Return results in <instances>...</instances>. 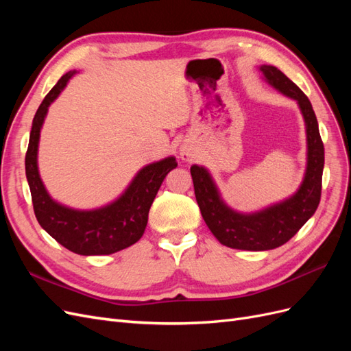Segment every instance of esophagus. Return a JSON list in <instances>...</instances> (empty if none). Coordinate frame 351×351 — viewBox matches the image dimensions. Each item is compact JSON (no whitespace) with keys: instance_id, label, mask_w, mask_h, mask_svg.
I'll list each match as a JSON object with an SVG mask.
<instances>
[{"instance_id":"1","label":"esophagus","mask_w":351,"mask_h":351,"mask_svg":"<svg viewBox=\"0 0 351 351\" xmlns=\"http://www.w3.org/2000/svg\"><path fill=\"white\" fill-rule=\"evenodd\" d=\"M180 156H182V159H184V161H190L192 154H190L189 149H182V152H180Z\"/></svg>"}]
</instances>
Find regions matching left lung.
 Listing matches in <instances>:
<instances>
[{
    "label": "left lung",
    "instance_id": "left-lung-1",
    "mask_svg": "<svg viewBox=\"0 0 351 351\" xmlns=\"http://www.w3.org/2000/svg\"><path fill=\"white\" fill-rule=\"evenodd\" d=\"M265 80L299 104L306 124L307 165L297 192L280 204L253 214H241L221 199L208 169L192 165L195 195L208 228L221 244L240 250H271L282 246L299 231L319 205L324 171V143L309 98L285 74L274 66H261Z\"/></svg>",
    "mask_w": 351,
    "mask_h": 351
}]
</instances>
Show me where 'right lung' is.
<instances>
[{"label": "right lung", "mask_w": 351, "mask_h": 351, "mask_svg": "<svg viewBox=\"0 0 351 351\" xmlns=\"http://www.w3.org/2000/svg\"><path fill=\"white\" fill-rule=\"evenodd\" d=\"M76 70L66 73L49 90L34 117L26 152V177L36 219L48 234L73 253L111 254L139 240L147 224V214L165 176L177 167L176 158L143 167L125 192L112 204L92 210H79L58 204L42 183L38 169V145L48 107L54 102Z\"/></svg>", "instance_id": "obj_1"}]
</instances>
